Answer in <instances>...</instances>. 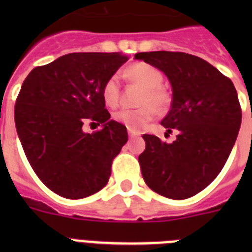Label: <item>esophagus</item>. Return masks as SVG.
I'll list each match as a JSON object with an SVG mask.
<instances>
[{"mask_svg":"<svg viewBox=\"0 0 252 252\" xmlns=\"http://www.w3.org/2000/svg\"><path fill=\"white\" fill-rule=\"evenodd\" d=\"M141 135V132H139V131H135V130H131V128H128V136L130 137H136V136H140Z\"/></svg>","mask_w":252,"mask_h":252,"instance_id":"esophagus-1","label":"esophagus"}]
</instances>
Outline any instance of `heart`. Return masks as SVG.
<instances>
[{
    "label": "heart",
    "mask_w": 252,
    "mask_h": 252,
    "mask_svg": "<svg viewBox=\"0 0 252 252\" xmlns=\"http://www.w3.org/2000/svg\"><path fill=\"white\" fill-rule=\"evenodd\" d=\"M126 77L135 83L145 88L142 93L139 108H122L113 115V119L124 124L131 130H141L148 122L157 116L158 111L164 112L171 103V97L168 91L161 87L164 77L155 66L146 63H137L128 66L125 72ZM102 98L104 103L115 107L120 99V81L117 75H111L102 87Z\"/></svg>",
    "instance_id": "1"
}]
</instances>
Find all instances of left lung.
Here are the masks:
<instances>
[{"label": "left lung", "instance_id": "8db88e82", "mask_svg": "<svg viewBox=\"0 0 252 252\" xmlns=\"http://www.w3.org/2000/svg\"><path fill=\"white\" fill-rule=\"evenodd\" d=\"M161 70L173 91L170 111L162 119L171 144L144 135L139 157L142 178L158 194L186 199L203 190L226 164L241 126V107L235 86L202 58L174 51L135 55Z\"/></svg>", "mask_w": 252, "mask_h": 252}]
</instances>
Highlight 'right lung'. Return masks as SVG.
Segmentation results:
<instances>
[{"mask_svg":"<svg viewBox=\"0 0 252 252\" xmlns=\"http://www.w3.org/2000/svg\"><path fill=\"white\" fill-rule=\"evenodd\" d=\"M127 62L120 53H72L32 69L15 106V125L30 165L57 194L79 199L101 190L127 142V130L111 120L102 87ZM86 123L102 124L97 133Z\"/></svg>","mask_w":252,"mask_h":252,"instance_id":"add662e5","label":"right lung"}]
</instances>
